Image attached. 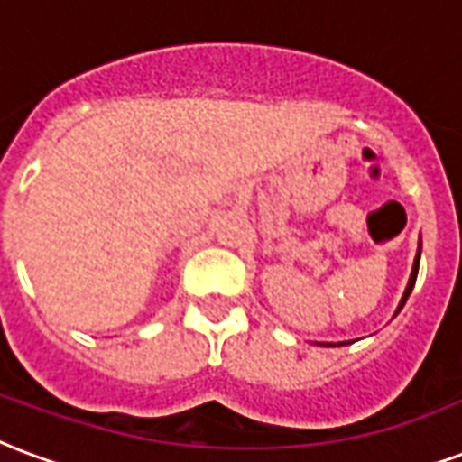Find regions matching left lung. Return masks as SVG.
Masks as SVG:
<instances>
[{"label": "left lung", "mask_w": 462, "mask_h": 462, "mask_svg": "<svg viewBox=\"0 0 462 462\" xmlns=\"http://www.w3.org/2000/svg\"><path fill=\"white\" fill-rule=\"evenodd\" d=\"M419 252H421V242H419ZM419 252H417V256H414V266H411L410 283H407V288H404V295H402V300H400V308H397V312H400V310H402V305H404V302H407V298H410L411 288H414V281H417V271H419ZM344 344H346V341H344ZM329 346H332V344H329Z\"/></svg>", "instance_id": "obj_1"}]
</instances>
